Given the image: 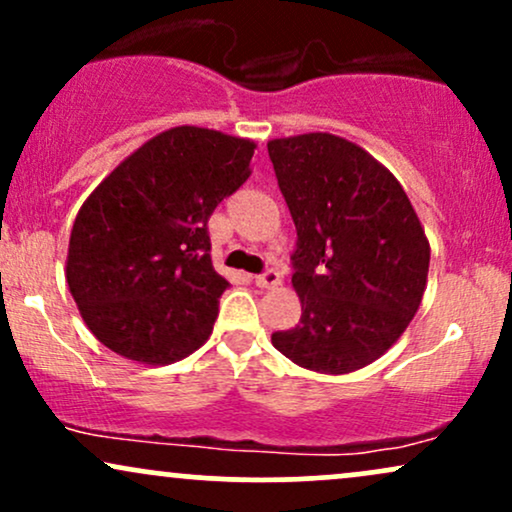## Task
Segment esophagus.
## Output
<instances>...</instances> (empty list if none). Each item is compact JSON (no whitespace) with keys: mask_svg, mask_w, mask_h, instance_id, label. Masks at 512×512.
Segmentation results:
<instances>
[{"mask_svg":"<svg viewBox=\"0 0 512 512\" xmlns=\"http://www.w3.org/2000/svg\"><path fill=\"white\" fill-rule=\"evenodd\" d=\"M255 284L260 286V289H274V286L281 284V276L279 272H274V269H267L264 274L255 276Z\"/></svg>","mask_w":512,"mask_h":512,"instance_id":"34e87169","label":"esophagus"}]
</instances>
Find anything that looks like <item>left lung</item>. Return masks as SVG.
<instances>
[{"instance_id": "1", "label": "left lung", "mask_w": 512, "mask_h": 512, "mask_svg": "<svg viewBox=\"0 0 512 512\" xmlns=\"http://www.w3.org/2000/svg\"><path fill=\"white\" fill-rule=\"evenodd\" d=\"M296 223V327L272 334L296 366L344 375L380 358L426 291L431 245L407 192L368 151L330 132L267 144Z\"/></svg>"}]
</instances>
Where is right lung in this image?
Instances as JSON below:
<instances>
[{"instance_id":"1","label":"right lung","mask_w":512,"mask_h":512,"mask_svg":"<svg viewBox=\"0 0 512 512\" xmlns=\"http://www.w3.org/2000/svg\"><path fill=\"white\" fill-rule=\"evenodd\" d=\"M257 144L182 125L156 134L105 178L72 226L67 284L86 327L146 366L209 339L228 281L211 264V211L250 178Z\"/></svg>"}]
</instances>
